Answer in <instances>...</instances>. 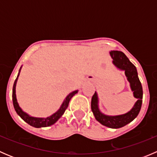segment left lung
I'll list each match as a JSON object with an SVG mask.
<instances>
[{
    "mask_svg": "<svg viewBox=\"0 0 157 157\" xmlns=\"http://www.w3.org/2000/svg\"><path fill=\"white\" fill-rule=\"evenodd\" d=\"M109 55L112 58V64L119 71H124L126 78L130 83V87L133 92V96L137 100L134 106L126 113L117 115H105L99 109V96L96 91L92 97L91 109L95 118L101 124L110 128H120L129 124L138 115L141 109L143 89L139 80L137 68L129 61L127 56L122 52L114 50L109 52Z\"/></svg>",
    "mask_w": 157,
    "mask_h": 157,
    "instance_id": "8db88e82",
    "label": "left lung"
}]
</instances>
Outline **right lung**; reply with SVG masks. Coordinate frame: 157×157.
<instances>
[{
  "label": "right lung",
  "mask_w": 157,
  "mask_h": 157,
  "mask_svg": "<svg viewBox=\"0 0 157 157\" xmlns=\"http://www.w3.org/2000/svg\"><path fill=\"white\" fill-rule=\"evenodd\" d=\"M22 67H20V70H19L18 75H17V79L15 80L13 83V94H12V98H13V104L14 109H15L16 112L17 113V115L22 118L24 121H26L27 124H29V125L33 126L34 128H45V127H49V126L52 125L55 123H56L58 121L60 118L64 115V112L68 107L69 102L71 99H72L73 96L75 94H77L78 93V90H74V91L70 93L68 95L65 97V99H64L63 102L61 103L60 108L55 112L52 115H51L50 116L46 117V118H38V117H33L32 115H29L28 113H26V112L23 110L21 109V107L20 106L18 103V101L17 99V95H16V86H17V80H18V77L20 76V71H21Z\"/></svg>",
  "instance_id": "add662e5"
}]
</instances>
